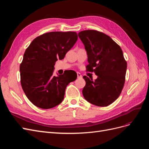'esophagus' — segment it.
I'll use <instances>...</instances> for the list:
<instances>
[{
  "label": "esophagus",
  "mask_w": 149,
  "mask_h": 149,
  "mask_svg": "<svg viewBox=\"0 0 149 149\" xmlns=\"http://www.w3.org/2000/svg\"><path fill=\"white\" fill-rule=\"evenodd\" d=\"M77 76H78V78H82V75L81 74V73H77Z\"/></svg>",
  "instance_id": "1"
}]
</instances>
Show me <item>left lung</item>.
I'll return each instance as SVG.
<instances>
[{
	"mask_svg": "<svg viewBox=\"0 0 149 149\" xmlns=\"http://www.w3.org/2000/svg\"><path fill=\"white\" fill-rule=\"evenodd\" d=\"M78 37L87 52L86 70L97 76L94 81L83 76V96L92 104L109 106L118 98L124 85L127 62L123 52L110 37L100 31L84 30Z\"/></svg>",
	"mask_w": 149,
	"mask_h": 149,
	"instance_id": "1",
	"label": "left lung"
}]
</instances>
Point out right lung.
I'll list each match as a JSON object with an SVG mask.
<instances>
[{"label":"right lung","mask_w":149,"mask_h":149,"mask_svg":"<svg viewBox=\"0 0 149 149\" xmlns=\"http://www.w3.org/2000/svg\"><path fill=\"white\" fill-rule=\"evenodd\" d=\"M78 40L74 31H52L35 38L20 65V82L26 96L38 107H54L64 99L66 88L77 78L68 72L53 75L55 62L63 60Z\"/></svg>","instance_id":"1"}]
</instances>
